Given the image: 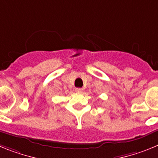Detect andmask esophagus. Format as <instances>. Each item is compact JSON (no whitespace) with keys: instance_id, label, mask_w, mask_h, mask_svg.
Wrapping results in <instances>:
<instances>
[{"instance_id":"34e87169","label":"esophagus","mask_w":158,"mask_h":158,"mask_svg":"<svg viewBox=\"0 0 158 158\" xmlns=\"http://www.w3.org/2000/svg\"><path fill=\"white\" fill-rule=\"evenodd\" d=\"M75 91H76L77 93H82L83 89H82L81 88H77V89H75Z\"/></svg>"}]
</instances>
